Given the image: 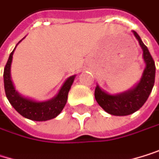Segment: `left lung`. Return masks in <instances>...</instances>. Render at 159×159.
I'll list each match as a JSON object with an SVG mask.
<instances>
[{
  "instance_id": "left-lung-1",
  "label": "left lung",
  "mask_w": 159,
  "mask_h": 159,
  "mask_svg": "<svg viewBox=\"0 0 159 159\" xmlns=\"http://www.w3.org/2000/svg\"><path fill=\"white\" fill-rule=\"evenodd\" d=\"M132 32L142 49V58L145 63L140 80L132 89L117 94H110L105 91L99 85L95 88L94 96L98 105L106 112L114 116H127L138 111L148 99L155 84V61L138 33Z\"/></svg>"
}]
</instances>
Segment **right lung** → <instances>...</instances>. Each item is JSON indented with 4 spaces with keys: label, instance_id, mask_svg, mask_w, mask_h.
Returning a JSON list of instances; mask_svg holds the SVG:
<instances>
[{
    "label": "right lung",
    "instance_id": "right-lung-1",
    "mask_svg": "<svg viewBox=\"0 0 159 159\" xmlns=\"http://www.w3.org/2000/svg\"><path fill=\"white\" fill-rule=\"evenodd\" d=\"M15 49L10 53L9 58L7 60V63L3 70L4 90H5V94H6V97L9 101V103L21 116L32 120L44 121V120H52L55 117H57L61 113V111L63 110L67 103L69 91L70 89V87L74 81L76 75L70 76L64 82V84L60 88L57 94L50 100L37 101V100L22 96L21 94L18 92V90H16V88L13 84L12 79H11V64H12L13 53L15 52Z\"/></svg>",
    "mask_w": 159,
    "mask_h": 159
}]
</instances>
